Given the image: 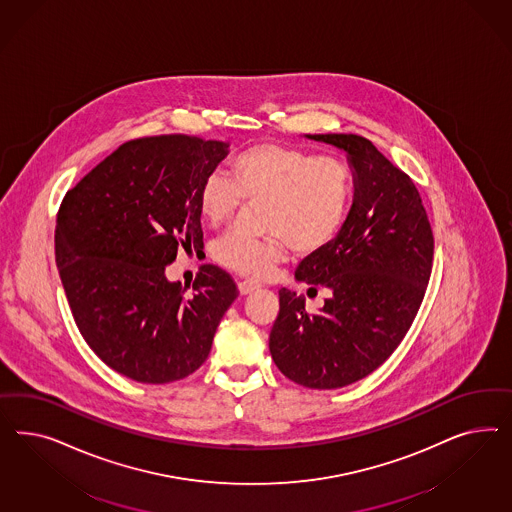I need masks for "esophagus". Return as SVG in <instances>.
Segmentation results:
<instances>
[{
  "label": "esophagus",
  "instance_id": "34e87169",
  "mask_svg": "<svg viewBox=\"0 0 512 512\" xmlns=\"http://www.w3.org/2000/svg\"><path fill=\"white\" fill-rule=\"evenodd\" d=\"M238 289H240V295H249V293L257 291L259 285L253 283V281H240V283H238Z\"/></svg>",
  "mask_w": 512,
  "mask_h": 512
}]
</instances>
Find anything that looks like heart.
Instances as JSON below:
<instances>
[{"instance_id": "heart-1", "label": "heart", "mask_w": 512, "mask_h": 512, "mask_svg": "<svg viewBox=\"0 0 512 512\" xmlns=\"http://www.w3.org/2000/svg\"><path fill=\"white\" fill-rule=\"evenodd\" d=\"M353 171L338 155H315L281 144H255L225 172H210L199 187L202 219L221 227L246 202H264L263 238L231 233L219 238L217 263L249 279L268 278L289 248L315 255L341 233L353 204Z\"/></svg>"}]
</instances>
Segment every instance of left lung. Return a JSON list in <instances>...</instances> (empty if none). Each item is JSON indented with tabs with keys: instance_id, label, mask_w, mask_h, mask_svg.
Returning <instances> with one entry per match:
<instances>
[{
	"instance_id": "obj_1",
	"label": "left lung",
	"mask_w": 512,
	"mask_h": 512,
	"mask_svg": "<svg viewBox=\"0 0 512 512\" xmlns=\"http://www.w3.org/2000/svg\"><path fill=\"white\" fill-rule=\"evenodd\" d=\"M347 152L355 201L328 248L308 255L296 279L328 291L306 310L304 296L279 291L270 355L306 388H341L387 360L413 325L434 264V233L413 180L360 135H310Z\"/></svg>"
}]
</instances>
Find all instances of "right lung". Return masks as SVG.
Returning a JSON list of instances; mask_svg holds the SVG:
<instances>
[{
  "label": "right lung",
  "instance_id": "1",
  "mask_svg": "<svg viewBox=\"0 0 512 512\" xmlns=\"http://www.w3.org/2000/svg\"><path fill=\"white\" fill-rule=\"evenodd\" d=\"M227 144L189 135L127 140L63 197L56 264L82 338L114 372L161 385L201 368L238 296L202 264L186 296L165 278L178 248L202 249L199 187Z\"/></svg>",
  "mask_w": 512,
  "mask_h": 512
}]
</instances>
